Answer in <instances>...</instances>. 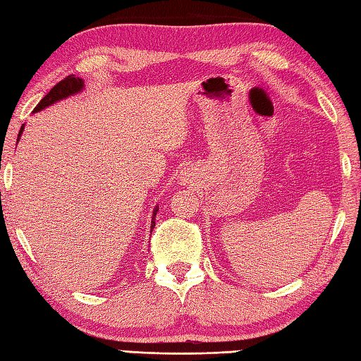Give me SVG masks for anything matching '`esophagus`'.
Segmentation results:
<instances>
[{
    "instance_id": "obj_1",
    "label": "esophagus",
    "mask_w": 361,
    "mask_h": 361,
    "mask_svg": "<svg viewBox=\"0 0 361 361\" xmlns=\"http://www.w3.org/2000/svg\"><path fill=\"white\" fill-rule=\"evenodd\" d=\"M186 180H188V178H186Z\"/></svg>"
}]
</instances>
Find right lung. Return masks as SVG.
Listing matches in <instances>:
<instances>
[{"label": "right lung", "instance_id": "1", "mask_svg": "<svg viewBox=\"0 0 361 361\" xmlns=\"http://www.w3.org/2000/svg\"><path fill=\"white\" fill-rule=\"evenodd\" d=\"M82 89H84V81L81 80V78H78L75 75H70V76L66 78V80H62V81L56 84V86L51 90H49L44 98H42L40 103L34 108V112H39L42 109L48 108V106H51V104L58 103L61 100H66V98L72 97L75 94H80ZM23 130H25V125H21L20 133H18V140H20L21 134H23ZM157 213H158V207H154L153 216H152V225H150L152 231L154 228V221H157V219H154V217H157Z\"/></svg>", "mask_w": 361, "mask_h": 361}]
</instances>
